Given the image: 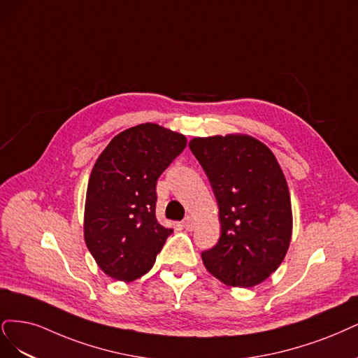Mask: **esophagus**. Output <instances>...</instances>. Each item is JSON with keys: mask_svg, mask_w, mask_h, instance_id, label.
Masks as SVG:
<instances>
[{"mask_svg": "<svg viewBox=\"0 0 358 358\" xmlns=\"http://www.w3.org/2000/svg\"><path fill=\"white\" fill-rule=\"evenodd\" d=\"M193 226H194V222H193V217H192V215H187L186 218H184V222H182V227H184V229H186V230H192Z\"/></svg>", "mask_w": 358, "mask_h": 358, "instance_id": "1", "label": "esophagus"}]
</instances>
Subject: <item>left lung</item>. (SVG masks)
<instances>
[{"instance_id":"obj_1","label":"left lung","mask_w":358,"mask_h":358,"mask_svg":"<svg viewBox=\"0 0 358 358\" xmlns=\"http://www.w3.org/2000/svg\"><path fill=\"white\" fill-rule=\"evenodd\" d=\"M210 180L222 235L202 252L206 271L232 287H255L278 269L292 239L290 192L278 160L250 135L193 138Z\"/></svg>"}]
</instances>
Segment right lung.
<instances>
[{"mask_svg":"<svg viewBox=\"0 0 358 358\" xmlns=\"http://www.w3.org/2000/svg\"><path fill=\"white\" fill-rule=\"evenodd\" d=\"M186 136L156 123L116 135L90 172L85 241L98 266L129 282L153 268L172 229L156 218V182L184 148Z\"/></svg>","mask_w":358,"mask_h":358,"instance_id":"right-lung-1","label":"right lung"}]
</instances>
